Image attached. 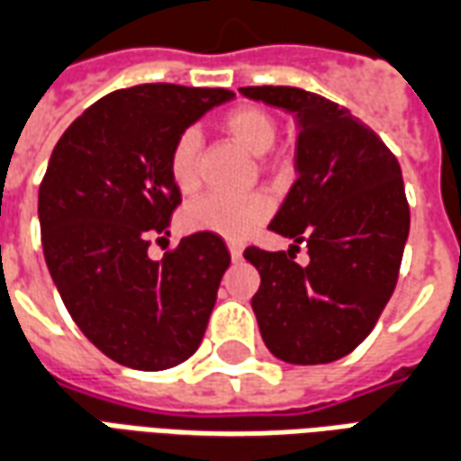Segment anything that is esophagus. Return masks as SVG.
<instances>
[{
	"label": "esophagus",
	"instance_id": "1",
	"mask_svg": "<svg viewBox=\"0 0 461 461\" xmlns=\"http://www.w3.org/2000/svg\"><path fill=\"white\" fill-rule=\"evenodd\" d=\"M227 247H230L231 259L240 261L241 259V251H244V244H241V241H227Z\"/></svg>",
	"mask_w": 461,
	"mask_h": 461
}]
</instances>
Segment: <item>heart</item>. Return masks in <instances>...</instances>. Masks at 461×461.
<instances>
[{"instance_id": "b5f03b06", "label": "heart", "mask_w": 461, "mask_h": 461, "mask_svg": "<svg viewBox=\"0 0 461 461\" xmlns=\"http://www.w3.org/2000/svg\"><path fill=\"white\" fill-rule=\"evenodd\" d=\"M220 128L251 155H264L276 140V118L259 105H234L221 115ZM167 170L175 187L185 194L200 185V138L194 131H182L170 145ZM274 212V197L267 190L244 194L207 192L192 200L182 212V224L190 231H210L224 240H247Z\"/></svg>"}]
</instances>
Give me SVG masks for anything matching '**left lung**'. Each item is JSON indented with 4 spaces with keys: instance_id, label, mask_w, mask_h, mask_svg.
I'll return each instance as SVG.
<instances>
[{
    "instance_id": "obj_1",
    "label": "left lung",
    "mask_w": 461,
    "mask_h": 461,
    "mask_svg": "<svg viewBox=\"0 0 461 461\" xmlns=\"http://www.w3.org/2000/svg\"><path fill=\"white\" fill-rule=\"evenodd\" d=\"M240 91L301 125L299 177L269 224L294 244L244 251L261 276L251 299L261 339L284 363H333L367 339L395 291L410 231L402 172L375 131L323 95L291 86ZM301 246L306 267L295 261Z\"/></svg>"
}]
</instances>
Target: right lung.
<instances>
[{"label":"right lung","mask_w":461,"mask_h":461,"mask_svg":"<svg viewBox=\"0 0 461 461\" xmlns=\"http://www.w3.org/2000/svg\"><path fill=\"white\" fill-rule=\"evenodd\" d=\"M227 88L142 84L104 95L56 142L39 187L46 267L64 306L101 353L165 370L200 348L230 249L210 231L148 257L182 194L167 170L172 140Z\"/></svg>","instance_id":"obj_1"}]
</instances>
